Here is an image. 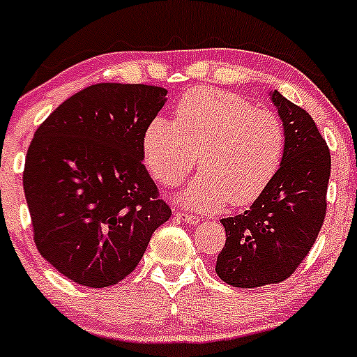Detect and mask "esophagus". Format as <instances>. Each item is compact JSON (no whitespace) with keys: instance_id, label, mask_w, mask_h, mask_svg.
Segmentation results:
<instances>
[{"instance_id":"esophagus-1","label":"esophagus","mask_w":357,"mask_h":357,"mask_svg":"<svg viewBox=\"0 0 357 357\" xmlns=\"http://www.w3.org/2000/svg\"><path fill=\"white\" fill-rule=\"evenodd\" d=\"M175 216L180 220H183V222L190 223V225H199L201 222L196 215H190V213H185V211H175Z\"/></svg>"}]
</instances>
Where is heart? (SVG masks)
Instances as JSON below:
<instances>
[{"instance_id": "1", "label": "heart", "mask_w": 357, "mask_h": 357, "mask_svg": "<svg viewBox=\"0 0 357 357\" xmlns=\"http://www.w3.org/2000/svg\"><path fill=\"white\" fill-rule=\"evenodd\" d=\"M285 151V127L270 109L222 89L180 98L175 122L154 119L142 137L144 165L156 182L174 187L199 156L201 174L182 201L203 211L252 204L268 189Z\"/></svg>"}]
</instances>
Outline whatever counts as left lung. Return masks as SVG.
<instances>
[{
	"label": "left lung",
	"instance_id": "left-lung-1",
	"mask_svg": "<svg viewBox=\"0 0 357 357\" xmlns=\"http://www.w3.org/2000/svg\"><path fill=\"white\" fill-rule=\"evenodd\" d=\"M285 127V151L268 189L242 215L222 218L227 241L216 275L241 289L278 284L313 248L326 215L330 149L314 120L278 91L271 93Z\"/></svg>",
	"mask_w": 357,
	"mask_h": 357
}]
</instances>
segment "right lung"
Instances as JSON below:
<instances>
[{
  "label": "right lung",
  "instance_id": "right-lung-1",
  "mask_svg": "<svg viewBox=\"0 0 357 357\" xmlns=\"http://www.w3.org/2000/svg\"><path fill=\"white\" fill-rule=\"evenodd\" d=\"M167 93L146 84H94L36 130L24 168L36 248L75 284H119L172 216L142 163V137Z\"/></svg>",
  "mask_w": 357,
  "mask_h": 357
}]
</instances>
